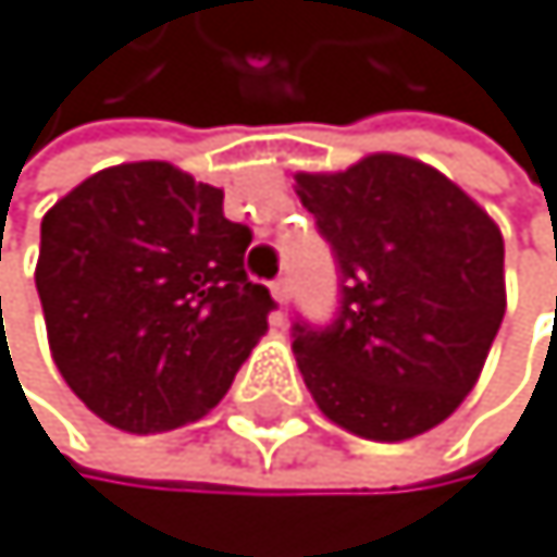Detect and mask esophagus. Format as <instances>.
I'll return each instance as SVG.
<instances>
[{
  "mask_svg": "<svg viewBox=\"0 0 557 557\" xmlns=\"http://www.w3.org/2000/svg\"><path fill=\"white\" fill-rule=\"evenodd\" d=\"M272 296H275L278 306H285V302L293 299V282H289V278H275V282H272Z\"/></svg>",
  "mask_w": 557,
  "mask_h": 557,
  "instance_id": "1",
  "label": "esophagus"
}]
</instances>
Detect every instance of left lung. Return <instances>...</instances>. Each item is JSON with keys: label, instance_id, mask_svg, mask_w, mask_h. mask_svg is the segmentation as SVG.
<instances>
[{"label": "left lung", "instance_id": "left-lung-1", "mask_svg": "<svg viewBox=\"0 0 557 557\" xmlns=\"http://www.w3.org/2000/svg\"><path fill=\"white\" fill-rule=\"evenodd\" d=\"M341 268V313L296 323V364L326 420L369 441H410L472 393L506 313L496 220L437 168L369 154L299 172Z\"/></svg>", "mask_w": 557, "mask_h": 557}]
</instances>
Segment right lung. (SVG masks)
<instances>
[{
    "mask_svg": "<svg viewBox=\"0 0 557 557\" xmlns=\"http://www.w3.org/2000/svg\"><path fill=\"white\" fill-rule=\"evenodd\" d=\"M251 231L168 161L102 168L47 210L37 293L61 379L109 426L175 431L226 396L268 331Z\"/></svg>",
    "mask_w": 557,
    "mask_h": 557,
    "instance_id": "1",
    "label": "right lung"
}]
</instances>
